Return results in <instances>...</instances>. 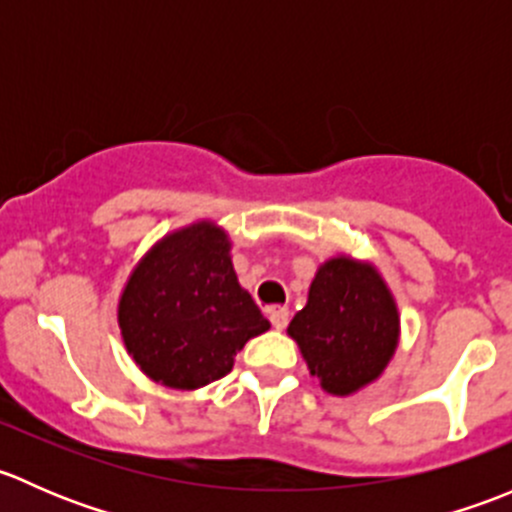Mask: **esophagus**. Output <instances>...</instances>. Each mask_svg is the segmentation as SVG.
<instances>
[{
	"label": "esophagus",
	"instance_id": "esophagus-1",
	"mask_svg": "<svg viewBox=\"0 0 512 512\" xmlns=\"http://www.w3.org/2000/svg\"><path fill=\"white\" fill-rule=\"evenodd\" d=\"M270 322H272V327H275V329H285L287 324H289V309L287 307L272 309V312H270Z\"/></svg>",
	"mask_w": 512,
	"mask_h": 512
}]
</instances>
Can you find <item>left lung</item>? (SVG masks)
Masks as SVG:
<instances>
[{
  "label": "left lung",
  "mask_w": 512,
  "mask_h": 512,
  "mask_svg": "<svg viewBox=\"0 0 512 512\" xmlns=\"http://www.w3.org/2000/svg\"><path fill=\"white\" fill-rule=\"evenodd\" d=\"M312 376L347 396L384 371L399 342V312L371 265L334 257L319 267L307 307L287 327Z\"/></svg>",
  "instance_id": "1"
}]
</instances>
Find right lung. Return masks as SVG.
Wrapping results in <instances>:
<instances>
[{
    "instance_id": "right-lung-1",
    "label": "right lung",
    "mask_w": 512,
    "mask_h": 512,
    "mask_svg": "<svg viewBox=\"0 0 512 512\" xmlns=\"http://www.w3.org/2000/svg\"><path fill=\"white\" fill-rule=\"evenodd\" d=\"M128 354L158 384L200 389L223 379L247 339L270 322L230 260V240L213 223L163 237L133 270L118 302Z\"/></svg>"
}]
</instances>
